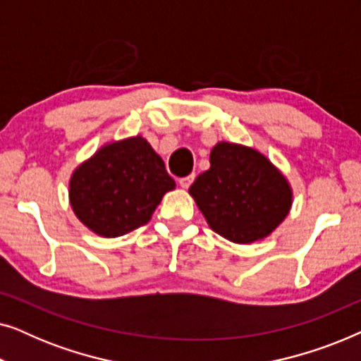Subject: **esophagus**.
Returning <instances> with one entry per match:
<instances>
[{"instance_id": "obj_1", "label": "esophagus", "mask_w": 361, "mask_h": 361, "mask_svg": "<svg viewBox=\"0 0 361 361\" xmlns=\"http://www.w3.org/2000/svg\"><path fill=\"white\" fill-rule=\"evenodd\" d=\"M194 179H195V174H190V176H187V177H182V179H179V185L182 187V189H189L192 182H194Z\"/></svg>"}]
</instances>
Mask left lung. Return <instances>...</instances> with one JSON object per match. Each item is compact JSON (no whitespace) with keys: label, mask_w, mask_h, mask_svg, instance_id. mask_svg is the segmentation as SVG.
I'll return each mask as SVG.
<instances>
[{"label":"left lung","mask_w":361,"mask_h":361,"mask_svg":"<svg viewBox=\"0 0 361 361\" xmlns=\"http://www.w3.org/2000/svg\"><path fill=\"white\" fill-rule=\"evenodd\" d=\"M189 194L210 228L238 245L264 240L293 207L289 180L263 152L226 141L212 147L210 169Z\"/></svg>","instance_id":"left-lung-1"}]
</instances>
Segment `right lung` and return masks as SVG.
I'll return each instance as SVG.
<instances>
[{"mask_svg":"<svg viewBox=\"0 0 361 361\" xmlns=\"http://www.w3.org/2000/svg\"><path fill=\"white\" fill-rule=\"evenodd\" d=\"M176 182L146 137L130 136L103 145L73 169L68 200L93 233L116 238L151 220Z\"/></svg>","mask_w":361,"mask_h":361,"instance_id":"obj_1","label":"right lung"}]
</instances>
